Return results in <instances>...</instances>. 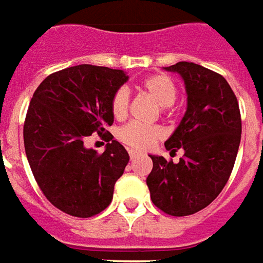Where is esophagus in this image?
I'll use <instances>...</instances> for the list:
<instances>
[{
	"instance_id": "obj_1",
	"label": "esophagus",
	"mask_w": 263,
	"mask_h": 263,
	"mask_svg": "<svg viewBox=\"0 0 263 263\" xmlns=\"http://www.w3.org/2000/svg\"><path fill=\"white\" fill-rule=\"evenodd\" d=\"M128 155H129V159H131V160H134L135 157L139 156V152L134 151V149H129V151H128Z\"/></svg>"
}]
</instances>
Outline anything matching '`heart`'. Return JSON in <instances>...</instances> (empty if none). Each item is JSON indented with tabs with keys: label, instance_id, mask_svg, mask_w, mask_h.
<instances>
[{
	"label": "heart",
	"instance_id": "heart-1",
	"mask_svg": "<svg viewBox=\"0 0 263 263\" xmlns=\"http://www.w3.org/2000/svg\"><path fill=\"white\" fill-rule=\"evenodd\" d=\"M141 87L160 106V111L167 114L177 97V85L166 73H155L141 83ZM111 114L116 120H124L129 108V93L125 87H120L112 95L110 103ZM164 132L159 125H143L129 122L118 131V139L134 149H149L160 141Z\"/></svg>",
	"mask_w": 263,
	"mask_h": 263
}]
</instances>
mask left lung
Wrapping results in <instances>:
<instances>
[{
	"label": "left lung",
	"mask_w": 263,
	"mask_h": 263,
	"mask_svg": "<svg viewBox=\"0 0 263 263\" xmlns=\"http://www.w3.org/2000/svg\"><path fill=\"white\" fill-rule=\"evenodd\" d=\"M185 82L188 107L180 125L164 143L178 163L151 156L146 184L155 205L170 216H188L215 201L230 178L241 141V114L230 85L220 73L181 61L166 68Z\"/></svg>",
	"instance_id": "left-lung-1"
}]
</instances>
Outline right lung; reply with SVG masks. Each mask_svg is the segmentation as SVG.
Masks as SVG:
<instances>
[{
  "label": "right lung",
  "mask_w": 263,
  "mask_h": 263,
  "mask_svg": "<svg viewBox=\"0 0 263 263\" xmlns=\"http://www.w3.org/2000/svg\"><path fill=\"white\" fill-rule=\"evenodd\" d=\"M128 77L121 69L82 64L48 75L33 93L23 142L34 180L57 209L92 217L110 205L129 156L106 128L112 95ZM93 132L107 139L97 154L83 142Z\"/></svg>",
  "instance_id": "obj_1"
}]
</instances>
